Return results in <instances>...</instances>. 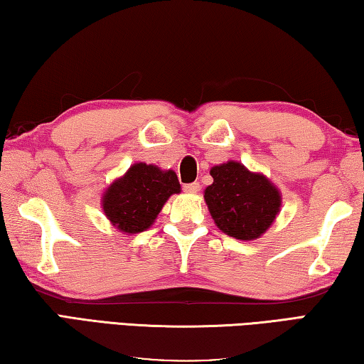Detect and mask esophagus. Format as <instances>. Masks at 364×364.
<instances>
[{
  "label": "esophagus",
  "instance_id": "1",
  "mask_svg": "<svg viewBox=\"0 0 364 364\" xmlns=\"http://www.w3.org/2000/svg\"><path fill=\"white\" fill-rule=\"evenodd\" d=\"M183 190H186L187 193H196L200 190V183L198 182H192V183H186L183 186Z\"/></svg>",
  "mask_w": 364,
  "mask_h": 364
}]
</instances>
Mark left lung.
I'll use <instances>...</instances> for the list:
<instances>
[{
	"mask_svg": "<svg viewBox=\"0 0 364 364\" xmlns=\"http://www.w3.org/2000/svg\"><path fill=\"white\" fill-rule=\"evenodd\" d=\"M211 176L214 182L205 190V200L215 225L237 240L259 238L279 213L278 188L237 161L214 166Z\"/></svg>",
	"mask_w": 364,
	"mask_h": 364,
	"instance_id": "8db88e82",
	"label": "left lung"
}]
</instances>
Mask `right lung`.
I'll return each mask as SVG.
<instances>
[{"label": "right lung", "mask_w": 364, "mask_h": 364, "mask_svg": "<svg viewBox=\"0 0 364 364\" xmlns=\"http://www.w3.org/2000/svg\"><path fill=\"white\" fill-rule=\"evenodd\" d=\"M181 192L174 171L137 163L114 181L104 195L102 206L112 224L124 233H140L155 222L172 193Z\"/></svg>", "instance_id": "right-lung-1"}]
</instances>
